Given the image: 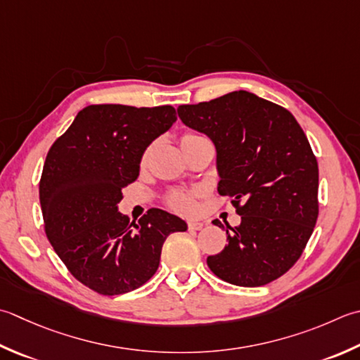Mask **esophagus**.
Masks as SVG:
<instances>
[{
	"instance_id": "1",
	"label": "esophagus",
	"mask_w": 360,
	"mask_h": 360,
	"mask_svg": "<svg viewBox=\"0 0 360 360\" xmlns=\"http://www.w3.org/2000/svg\"><path fill=\"white\" fill-rule=\"evenodd\" d=\"M202 226H204V223H201V221H188L187 223V228L190 231H200V229H202Z\"/></svg>"
}]
</instances>
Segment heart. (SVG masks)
Here are the masks:
<instances>
[{
  "mask_svg": "<svg viewBox=\"0 0 360 360\" xmlns=\"http://www.w3.org/2000/svg\"><path fill=\"white\" fill-rule=\"evenodd\" d=\"M204 139L202 136H200V134H196L193 131H186L182 132V136L179 139L181 142V146L184 148L190 143H195L198 142V140ZM148 154H150V150H146L143 153V158L142 160L145 162L148 159ZM200 190L198 188H193V190H173V192H170L167 195L165 198V202L167 206L170 207L172 210H174V212L178 214H182V215H192L195 210H196V198L200 196Z\"/></svg>",
  "mask_w": 360,
  "mask_h": 360,
  "instance_id": "b5f03b06",
  "label": "heart"
}]
</instances>
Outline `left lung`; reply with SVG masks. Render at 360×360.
<instances>
[{"instance_id":"obj_1","label":"left lung","mask_w":360,"mask_h":360,"mask_svg":"<svg viewBox=\"0 0 360 360\" xmlns=\"http://www.w3.org/2000/svg\"><path fill=\"white\" fill-rule=\"evenodd\" d=\"M182 123L212 139L218 193L231 196L242 223L228 245L207 257L215 276L259 287L285 274L301 257L319 218V164L285 108L238 90L178 108Z\"/></svg>"}]
</instances>
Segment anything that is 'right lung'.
Instances as JSON below:
<instances>
[{
    "label": "right lung",
    "instance_id": "obj_1",
    "mask_svg": "<svg viewBox=\"0 0 360 360\" xmlns=\"http://www.w3.org/2000/svg\"><path fill=\"white\" fill-rule=\"evenodd\" d=\"M176 118L173 105H87L49 148L39 182L45 234L90 290H136L156 273L165 238L187 229L165 210L150 209L136 224L117 209L146 146Z\"/></svg>",
    "mask_w": 360,
    "mask_h": 360
}]
</instances>
